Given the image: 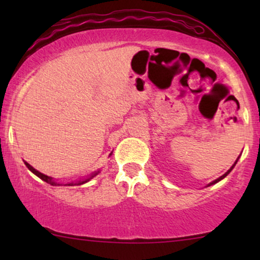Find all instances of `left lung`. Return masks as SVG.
<instances>
[{
  "label": "left lung",
  "instance_id": "left-lung-1",
  "mask_svg": "<svg viewBox=\"0 0 260 260\" xmlns=\"http://www.w3.org/2000/svg\"><path fill=\"white\" fill-rule=\"evenodd\" d=\"M238 159H239V157H238V158L236 159V162H234V163H233V166H232V167H231V168H230L229 170H227V172H226L225 174H223V175H222V176H220V177H219V179H216V180H214V181H212V182H211V183H208V184H207V187H209V186H212V184H215V183H218V182H219V181H221L222 179H225V177H226L227 175H229V174H230L231 172H232V169L234 168V167H236V165H237V162H238Z\"/></svg>",
  "mask_w": 260,
  "mask_h": 260
}]
</instances>
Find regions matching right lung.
Here are the masks:
<instances>
[{"mask_svg": "<svg viewBox=\"0 0 260 260\" xmlns=\"http://www.w3.org/2000/svg\"><path fill=\"white\" fill-rule=\"evenodd\" d=\"M110 155H111V154H110ZM23 162H24V165H26L27 168L29 169L31 173L35 174V175H37L38 177H40V179H41L42 181H45V182H47V183L51 184V186H80V184H84V183L88 182V181H90L91 179H93L94 176H97L98 174L101 173V170H97V172H93V173H91L90 175H87L86 177H84V179H80V180L73 181V182L61 183V182H58V181H55L54 179H53V177L48 176V175H45V174L40 173V172H39V170H37V169H35V168H33V167H31V166H30L29 163H28V162H26V161H23Z\"/></svg>", "mask_w": 260, "mask_h": 260, "instance_id": "1", "label": "right lung"}]
</instances>
